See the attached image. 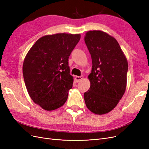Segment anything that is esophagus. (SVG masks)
I'll use <instances>...</instances> for the list:
<instances>
[{
  "instance_id": "esophagus-1",
  "label": "esophagus",
  "mask_w": 149,
  "mask_h": 149,
  "mask_svg": "<svg viewBox=\"0 0 149 149\" xmlns=\"http://www.w3.org/2000/svg\"><path fill=\"white\" fill-rule=\"evenodd\" d=\"M83 79V76H76V77H75V81H76V83H78V82L81 81Z\"/></svg>"
}]
</instances>
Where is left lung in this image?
<instances>
[{
    "mask_svg": "<svg viewBox=\"0 0 149 149\" xmlns=\"http://www.w3.org/2000/svg\"><path fill=\"white\" fill-rule=\"evenodd\" d=\"M84 42L92 60L91 86L84 93L88 109L96 114H106L118 104L125 91L127 61L117 40L100 30L89 31Z\"/></svg>",
    "mask_w": 149,
    "mask_h": 149,
    "instance_id": "left-lung-1",
    "label": "left lung"
}]
</instances>
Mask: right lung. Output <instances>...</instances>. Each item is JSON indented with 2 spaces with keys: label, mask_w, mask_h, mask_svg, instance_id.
<instances>
[{
  "label": "right lung",
  "mask_w": 149,
  "mask_h": 149,
  "mask_svg": "<svg viewBox=\"0 0 149 149\" xmlns=\"http://www.w3.org/2000/svg\"><path fill=\"white\" fill-rule=\"evenodd\" d=\"M79 34L57 33L39 38L23 64L26 89L33 101L47 111L64 104L73 86L68 58L79 42Z\"/></svg>",
  "instance_id": "obj_1"
}]
</instances>
